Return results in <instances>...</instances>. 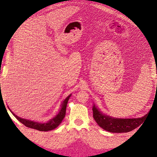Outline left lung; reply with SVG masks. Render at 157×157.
Masks as SVG:
<instances>
[{"instance_id": "left-lung-1", "label": "left lung", "mask_w": 157, "mask_h": 157, "mask_svg": "<svg viewBox=\"0 0 157 157\" xmlns=\"http://www.w3.org/2000/svg\"><path fill=\"white\" fill-rule=\"evenodd\" d=\"M93 117L98 125L106 131L112 133H126L137 128L143 123L145 116L136 119H118L105 115L94 105Z\"/></svg>"}]
</instances>
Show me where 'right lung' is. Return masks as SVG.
I'll return each mask as SVG.
<instances>
[{
    "mask_svg": "<svg viewBox=\"0 0 157 157\" xmlns=\"http://www.w3.org/2000/svg\"><path fill=\"white\" fill-rule=\"evenodd\" d=\"M71 96V94L68 96L67 97L65 101L63 102L62 105H61V109L60 110L59 113H58V115L56 117H55L54 118L50 120V121L47 123H38V122H35L33 121H29V120H27L25 119H22L21 117H19L18 116H17L15 114H14L11 110L10 111L12 113V114L15 116V117L19 121L23 123V125H25L26 127L29 128H32V129H35L39 130V131H43V132H47L50 131V130L54 129L56 128L59 125L60 123L62 122V121L64 119L65 116V113H66V107H67V102Z\"/></svg>",
    "mask_w": 157,
    "mask_h": 157,
    "instance_id": "add662e5",
    "label": "right lung"
}]
</instances>
